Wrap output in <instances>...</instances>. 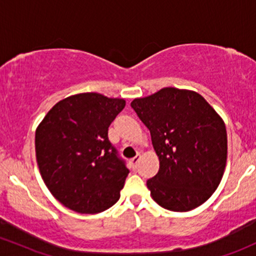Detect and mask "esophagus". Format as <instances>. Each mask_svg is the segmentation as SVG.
<instances>
[{"label": "esophagus", "mask_w": 256, "mask_h": 256, "mask_svg": "<svg viewBox=\"0 0 256 256\" xmlns=\"http://www.w3.org/2000/svg\"><path fill=\"white\" fill-rule=\"evenodd\" d=\"M140 160H141V154H140V153H137L135 157H134L132 160H130V163H131V166H132V168H136L137 164H138V162H140Z\"/></svg>", "instance_id": "34e87169"}]
</instances>
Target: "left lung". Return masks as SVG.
Segmentation results:
<instances>
[{
	"label": "left lung",
	"mask_w": 256,
	"mask_h": 256,
	"mask_svg": "<svg viewBox=\"0 0 256 256\" xmlns=\"http://www.w3.org/2000/svg\"><path fill=\"white\" fill-rule=\"evenodd\" d=\"M131 106L148 128L160 170L147 182L163 208L186 212L216 192L227 163L224 121L206 99L189 90L166 87Z\"/></svg>",
	"instance_id": "left-lung-1"
}]
</instances>
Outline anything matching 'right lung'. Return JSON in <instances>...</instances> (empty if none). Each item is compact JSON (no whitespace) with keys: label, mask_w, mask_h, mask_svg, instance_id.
<instances>
[{"label":"right lung","mask_w":256,"mask_h":256,"mask_svg":"<svg viewBox=\"0 0 256 256\" xmlns=\"http://www.w3.org/2000/svg\"><path fill=\"white\" fill-rule=\"evenodd\" d=\"M125 104L100 93L74 94L58 102L38 125L40 176L67 208L99 214L119 200L128 169L108 140V128Z\"/></svg>","instance_id":"1"}]
</instances>
